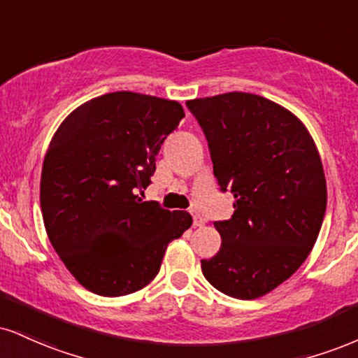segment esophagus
I'll return each instance as SVG.
<instances>
[{"instance_id":"obj_1","label":"esophagus","mask_w":358,"mask_h":358,"mask_svg":"<svg viewBox=\"0 0 358 358\" xmlns=\"http://www.w3.org/2000/svg\"><path fill=\"white\" fill-rule=\"evenodd\" d=\"M203 225H205V220L201 218V215L193 212V227H203Z\"/></svg>"}]
</instances>
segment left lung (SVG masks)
I'll return each mask as SVG.
<instances>
[{"mask_svg": "<svg viewBox=\"0 0 358 358\" xmlns=\"http://www.w3.org/2000/svg\"><path fill=\"white\" fill-rule=\"evenodd\" d=\"M187 106L200 123L235 212L215 222L220 252L201 272L222 294L253 300L290 278L312 252L327 208V182L307 127L278 103L231 92Z\"/></svg>", "mask_w": 358, "mask_h": 358, "instance_id": "1", "label": "left lung"}]
</instances>
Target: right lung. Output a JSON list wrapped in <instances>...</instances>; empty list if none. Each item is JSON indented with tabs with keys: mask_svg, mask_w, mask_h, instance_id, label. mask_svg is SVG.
<instances>
[{
	"mask_svg": "<svg viewBox=\"0 0 358 358\" xmlns=\"http://www.w3.org/2000/svg\"><path fill=\"white\" fill-rule=\"evenodd\" d=\"M183 116L178 101L115 92L73 110L51 138L41 170L43 222L86 290H141L160 272L168 243L192 227L190 213L141 200L160 146Z\"/></svg>",
	"mask_w": 358,
	"mask_h": 358,
	"instance_id": "add662e5",
	"label": "right lung"
}]
</instances>
